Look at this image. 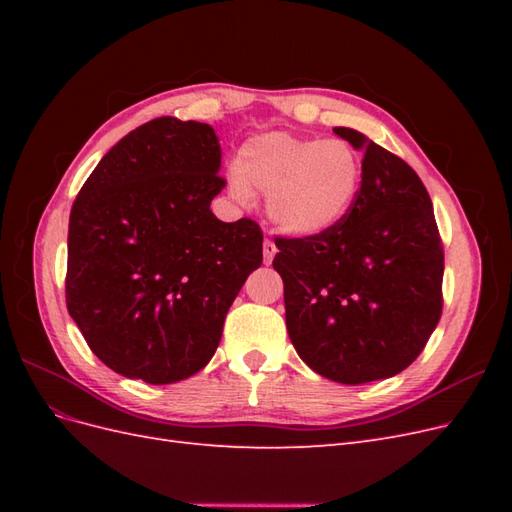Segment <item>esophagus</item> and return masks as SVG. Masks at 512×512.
Masks as SVG:
<instances>
[{
    "instance_id": "34e87169",
    "label": "esophagus",
    "mask_w": 512,
    "mask_h": 512,
    "mask_svg": "<svg viewBox=\"0 0 512 512\" xmlns=\"http://www.w3.org/2000/svg\"><path fill=\"white\" fill-rule=\"evenodd\" d=\"M262 254H265V265H271L275 254H277V247L271 239H265V245H262Z\"/></svg>"
}]
</instances>
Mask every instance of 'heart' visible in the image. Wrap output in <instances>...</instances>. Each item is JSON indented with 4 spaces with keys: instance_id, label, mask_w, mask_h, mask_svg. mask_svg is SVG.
I'll return each instance as SVG.
<instances>
[{
    "instance_id": "heart-1",
    "label": "heart",
    "mask_w": 512,
    "mask_h": 512,
    "mask_svg": "<svg viewBox=\"0 0 512 512\" xmlns=\"http://www.w3.org/2000/svg\"><path fill=\"white\" fill-rule=\"evenodd\" d=\"M230 177L241 203L267 194L271 224L288 237L327 235L352 211L363 188V156L342 138L267 132L247 141Z\"/></svg>"
}]
</instances>
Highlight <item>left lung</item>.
<instances>
[{
  "label": "left lung",
  "instance_id": "1",
  "mask_svg": "<svg viewBox=\"0 0 512 512\" xmlns=\"http://www.w3.org/2000/svg\"><path fill=\"white\" fill-rule=\"evenodd\" d=\"M363 188L348 218L312 239H275L286 329L316 374L365 384L404 371L442 314L444 252L431 198L414 170L352 128Z\"/></svg>",
  "mask_w": 512,
  "mask_h": 512
}]
</instances>
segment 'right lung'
<instances>
[{"mask_svg":"<svg viewBox=\"0 0 512 512\" xmlns=\"http://www.w3.org/2000/svg\"><path fill=\"white\" fill-rule=\"evenodd\" d=\"M220 166L209 123L158 117L123 136L74 200L68 312L121 376L173 384L203 369L262 265L258 224L209 209L226 185Z\"/></svg>","mask_w":512,"mask_h":512,"instance_id":"add662e5","label":"right lung"}]
</instances>
